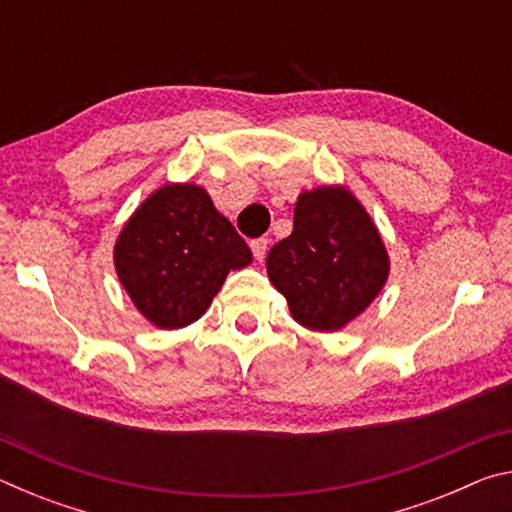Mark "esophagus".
Returning <instances> with one entry per match:
<instances>
[{"label": "esophagus", "mask_w": 512, "mask_h": 512, "mask_svg": "<svg viewBox=\"0 0 512 512\" xmlns=\"http://www.w3.org/2000/svg\"><path fill=\"white\" fill-rule=\"evenodd\" d=\"M250 250H253L257 262H262V259L266 257V250H268V239H253L250 241Z\"/></svg>", "instance_id": "1"}]
</instances>
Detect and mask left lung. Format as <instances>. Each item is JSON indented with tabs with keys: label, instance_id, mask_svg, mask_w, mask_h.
<instances>
[{
	"label": "left lung",
	"instance_id": "1",
	"mask_svg": "<svg viewBox=\"0 0 512 512\" xmlns=\"http://www.w3.org/2000/svg\"><path fill=\"white\" fill-rule=\"evenodd\" d=\"M266 271L296 323L336 332L379 296L391 262L375 221L343 185L302 192L293 232L268 250Z\"/></svg>",
	"mask_w": 512,
	"mask_h": 512
}]
</instances>
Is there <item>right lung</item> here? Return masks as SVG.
<instances>
[{
	"mask_svg": "<svg viewBox=\"0 0 512 512\" xmlns=\"http://www.w3.org/2000/svg\"><path fill=\"white\" fill-rule=\"evenodd\" d=\"M253 262L235 225L210 194L192 183H167L137 207L115 244L121 287L160 329L201 318L225 277Z\"/></svg>",
	"mask_w": 512,
	"mask_h": 512,
	"instance_id": "right-lung-1",
	"label": "right lung"
}]
</instances>
